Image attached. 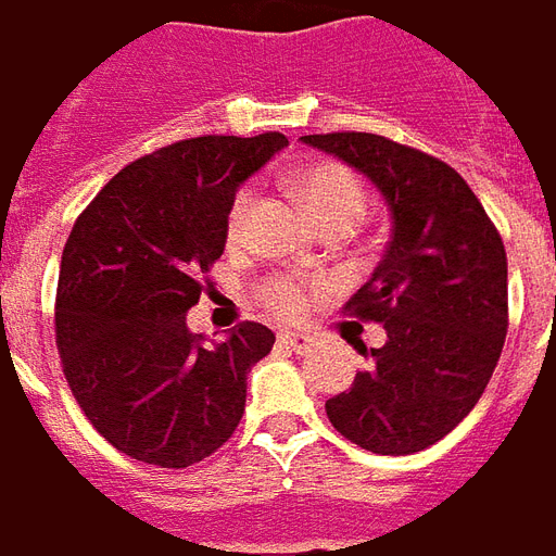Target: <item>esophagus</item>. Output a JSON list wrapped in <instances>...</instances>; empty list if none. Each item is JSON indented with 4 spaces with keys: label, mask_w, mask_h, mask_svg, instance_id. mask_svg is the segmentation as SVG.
<instances>
[{
    "label": "esophagus",
    "mask_w": 556,
    "mask_h": 556,
    "mask_svg": "<svg viewBox=\"0 0 556 556\" xmlns=\"http://www.w3.org/2000/svg\"><path fill=\"white\" fill-rule=\"evenodd\" d=\"M279 342L286 345V349L298 351V354H306V351H313L315 339L309 333H294V330H286V333H279Z\"/></svg>",
    "instance_id": "obj_1"
}]
</instances>
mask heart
Segmentation results:
<instances>
[{
    "instance_id": "heart-1",
    "label": "heart",
    "mask_w": 556,
    "mask_h": 556,
    "mask_svg": "<svg viewBox=\"0 0 556 556\" xmlns=\"http://www.w3.org/2000/svg\"><path fill=\"white\" fill-rule=\"evenodd\" d=\"M294 187L303 195V202L309 205L313 217L318 219V226L325 223H337V219H357L366 214V190H363L361 178L339 163H313L294 175ZM255 205V190L243 187L238 195L231 199L229 223H226V235L229 241H238L247 229V219ZM265 298L270 303V309H277L279 315H298L306 303V289L301 282L291 279H274L265 289Z\"/></svg>"
}]
</instances>
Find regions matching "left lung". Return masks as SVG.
I'll return each instance as SVG.
<instances>
[{
	"mask_svg": "<svg viewBox=\"0 0 556 556\" xmlns=\"http://www.w3.org/2000/svg\"><path fill=\"white\" fill-rule=\"evenodd\" d=\"M301 142L369 178L390 214L384 258L345 306L354 318L381 321L387 339L372 349V366L327 399V417L369 453H419L473 410L501 361V235L465 178L417 148L375 134H315Z\"/></svg>",
	"mask_w": 556,
	"mask_h": 556,
	"instance_id": "8db88e82",
	"label": "left lung"
}]
</instances>
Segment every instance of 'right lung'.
<instances>
[{
  "instance_id": "right-lung-1",
  "label": "right lung",
  "mask_w": 556,
  "mask_h": 556,
  "mask_svg": "<svg viewBox=\"0 0 556 556\" xmlns=\"http://www.w3.org/2000/svg\"><path fill=\"white\" fill-rule=\"evenodd\" d=\"M289 146L282 134L184 139L130 163L94 195L62 253L55 342L91 426L118 453L190 467L229 441L265 325L219 342L187 327L207 265L226 250L231 199Z\"/></svg>"
}]
</instances>
